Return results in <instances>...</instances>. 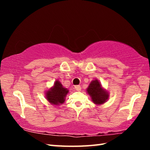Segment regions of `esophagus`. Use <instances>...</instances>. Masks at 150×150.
<instances>
[{
	"label": "esophagus",
	"mask_w": 150,
	"mask_h": 150,
	"mask_svg": "<svg viewBox=\"0 0 150 150\" xmlns=\"http://www.w3.org/2000/svg\"><path fill=\"white\" fill-rule=\"evenodd\" d=\"M75 90L77 91H80L81 90V87L80 85H75Z\"/></svg>",
	"instance_id": "34e87169"
}]
</instances>
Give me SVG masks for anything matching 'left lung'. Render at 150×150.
Returning a JSON list of instances; mask_svg holds the SVG:
<instances>
[{"instance_id":"obj_1","label":"left lung","mask_w":150,"mask_h":150,"mask_svg":"<svg viewBox=\"0 0 150 150\" xmlns=\"http://www.w3.org/2000/svg\"><path fill=\"white\" fill-rule=\"evenodd\" d=\"M87 93L91 96V99L96 105H101L108 99V94L101 87L98 80L93 81L87 88Z\"/></svg>"}]
</instances>
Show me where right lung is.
<instances>
[{"label":"right lung","mask_w":150,"mask_h":150,"mask_svg":"<svg viewBox=\"0 0 150 150\" xmlns=\"http://www.w3.org/2000/svg\"><path fill=\"white\" fill-rule=\"evenodd\" d=\"M69 92L67 88L63 87L62 83L55 81L54 86L46 93L47 100L51 104L57 105L64 103L65 96Z\"/></svg>","instance_id":"right-lung-1"}]
</instances>
